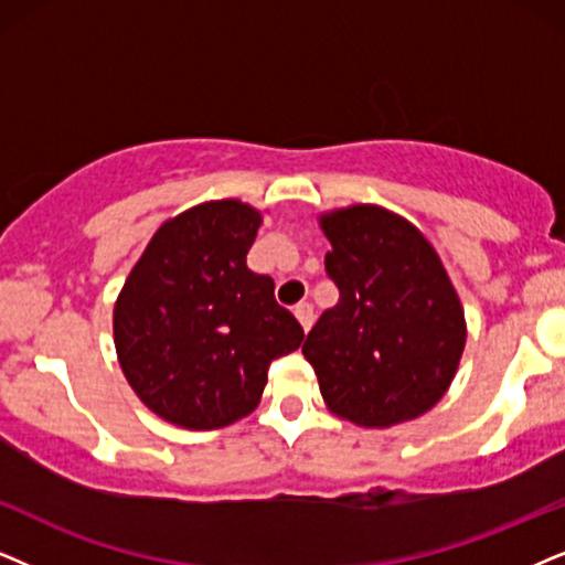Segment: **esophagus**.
I'll return each instance as SVG.
<instances>
[{
    "mask_svg": "<svg viewBox=\"0 0 565 565\" xmlns=\"http://www.w3.org/2000/svg\"><path fill=\"white\" fill-rule=\"evenodd\" d=\"M295 316H297V320H299V326L305 328V333L310 331L312 320H316V310H312V305H310V302H299V305L295 307Z\"/></svg>",
    "mask_w": 565,
    "mask_h": 565,
    "instance_id": "34e87169",
    "label": "esophagus"
}]
</instances>
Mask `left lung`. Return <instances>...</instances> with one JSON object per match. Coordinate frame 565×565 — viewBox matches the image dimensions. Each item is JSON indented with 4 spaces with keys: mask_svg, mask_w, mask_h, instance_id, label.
<instances>
[{
    "mask_svg": "<svg viewBox=\"0 0 565 565\" xmlns=\"http://www.w3.org/2000/svg\"><path fill=\"white\" fill-rule=\"evenodd\" d=\"M326 274L339 302L307 333L328 409L362 427H391L440 402L459 367L467 323L446 268L423 232L377 205L320 218Z\"/></svg>",
    "mask_w": 565,
    "mask_h": 565,
    "instance_id": "1",
    "label": "left lung"
}]
</instances>
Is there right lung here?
<instances>
[{"label": "right lung", "instance_id": "1", "mask_svg": "<svg viewBox=\"0 0 565 565\" xmlns=\"http://www.w3.org/2000/svg\"><path fill=\"white\" fill-rule=\"evenodd\" d=\"M260 213L213 200L167 221L114 307V344L148 409L190 430H216L258 406L268 367L305 331L253 274Z\"/></svg>", "mask_w": 565, "mask_h": 565}]
</instances>
